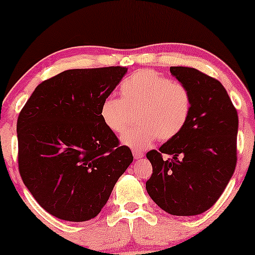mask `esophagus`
<instances>
[{"instance_id":"esophagus-1","label":"esophagus","mask_w":255,"mask_h":255,"mask_svg":"<svg viewBox=\"0 0 255 255\" xmlns=\"http://www.w3.org/2000/svg\"><path fill=\"white\" fill-rule=\"evenodd\" d=\"M145 154H144V152H141V151H138V149H134L133 151V156H134V159H140V158H142V156H144Z\"/></svg>"}]
</instances>
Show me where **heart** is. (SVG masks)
Wrapping results in <instances>:
<instances>
[{
	"instance_id": "heart-1",
	"label": "heart",
	"mask_w": 255,
	"mask_h": 255,
	"mask_svg": "<svg viewBox=\"0 0 255 255\" xmlns=\"http://www.w3.org/2000/svg\"><path fill=\"white\" fill-rule=\"evenodd\" d=\"M121 96H109L101 104L100 116L104 125L121 133L130 121L131 111L137 110V128L122 134L123 145L133 149H145L155 141L169 140L186 127L191 113L190 90L153 71L142 69L123 80Z\"/></svg>"
}]
</instances>
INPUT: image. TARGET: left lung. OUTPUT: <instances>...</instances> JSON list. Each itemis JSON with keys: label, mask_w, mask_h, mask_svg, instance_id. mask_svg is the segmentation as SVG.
I'll return each instance as SVG.
<instances>
[{"label": "left lung", "mask_w": 255, "mask_h": 255, "mask_svg": "<svg viewBox=\"0 0 255 255\" xmlns=\"http://www.w3.org/2000/svg\"><path fill=\"white\" fill-rule=\"evenodd\" d=\"M170 73L190 90L191 113L179 134L146 154L153 167L146 190L163 211L195 216L217 202L235 173L238 114L218 80L182 66Z\"/></svg>", "instance_id": "left-lung-1"}]
</instances>
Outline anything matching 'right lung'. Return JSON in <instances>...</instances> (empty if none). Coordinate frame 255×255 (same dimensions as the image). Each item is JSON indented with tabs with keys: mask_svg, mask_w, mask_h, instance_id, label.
I'll list each match as a JSON object with an SVG mask.
<instances>
[{
	"mask_svg": "<svg viewBox=\"0 0 255 255\" xmlns=\"http://www.w3.org/2000/svg\"><path fill=\"white\" fill-rule=\"evenodd\" d=\"M127 72L121 66L68 69L38 85L19 113V174L54 217H96L133 161L100 116L101 104Z\"/></svg>",
	"mask_w": 255,
	"mask_h": 255,
	"instance_id": "obj_1",
	"label": "right lung"
}]
</instances>
